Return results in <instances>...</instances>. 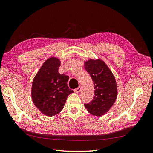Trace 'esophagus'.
<instances>
[{"label":"esophagus","instance_id":"obj_1","mask_svg":"<svg viewBox=\"0 0 153 153\" xmlns=\"http://www.w3.org/2000/svg\"><path fill=\"white\" fill-rule=\"evenodd\" d=\"M81 90H82V87L79 86L77 88V89H75V90H74V91H75L76 93H78V92H80L81 91Z\"/></svg>","mask_w":153,"mask_h":153}]
</instances>
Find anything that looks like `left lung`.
<instances>
[{
	"label": "left lung",
	"mask_w": 153,
	"mask_h": 153,
	"mask_svg": "<svg viewBox=\"0 0 153 153\" xmlns=\"http://www.w3.org/2000/svg\"><path fill=\"white\" fill-rule=\"evenodd\" d=\"M84 68L94 82V96L89 103L84 104L91 114L101 116L107 113L117 97L116 81L112 71L102 60L90 59Z\"/></svg>",
	"instance_id": "8db88e82"
}]
</instances>
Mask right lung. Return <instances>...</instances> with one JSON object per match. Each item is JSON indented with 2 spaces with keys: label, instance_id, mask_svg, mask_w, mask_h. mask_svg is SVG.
Returning <instances> with one entry per match:
<instances>
[{
  "label": "right lung",
  "instance_id": "obj_1",
  "mask_svg": "<svg viewBox=\"0 0 153 153\" xmlns=\"http://www.w3.org/2000/svg\"><path fill=\"white\" fill-rule=\"evenodd\" d=\"M61 64L57 57L48 58L39 69L32 84V101L41 113L49 117L61 112L68 96L73 92L67 84L68 76L58 71Z\"/></svg>",
  "mask_w": 153,
  "mask_h": 153
}]
</instances>
